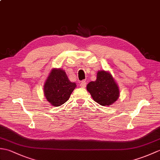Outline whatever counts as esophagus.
<instances>
[{
    "instance_id": "esophagus-1",
    "label": "esophagus",
    "mask_w": 160,
    "mask_h": 160,
    "mask_svg": "<svg viewBox=\"0 0 160 160\" xmlns=\"http://www.w3.org/2000/svg\"><path fill=\"white\" fill-rule=\"evenodd\" d=\"M86 86H87V82L85 81H82V82L80 84V87L82 88H85Z\"/></svg>"
}]
</instances>
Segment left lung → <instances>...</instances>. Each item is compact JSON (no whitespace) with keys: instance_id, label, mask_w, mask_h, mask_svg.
I'll return each mask as SVG.
<instances>
[{"instance_id":"left-lung-1","label":"left lung","mask_w":160,"mask_h":160,"mask_svg":"<svg viewBox=\"0 0 160 160\" xmlns=\"http://www.w3.org/2000/svg\"><path fill=\"white\" fill-rule=\"evenodd\" d=\"M87 90L93 100L102 106H109L120 97L118 84L108 71H98L96 80L88 84Z\"/></svg>"}]
</instances>
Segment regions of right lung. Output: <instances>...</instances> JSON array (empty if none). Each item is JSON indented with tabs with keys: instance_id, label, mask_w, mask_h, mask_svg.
I'll list each match as a JSON object with an SVG mask.
<instances>
[{
	"instance_id": "obj_1",
	"label": "right lung",
	"mask_w": 160,
	"mask_h": 160,
	"mask_svg": "<svg viewBox=\"0 0 160 160\" xmlns=\"http://www.w3.org/2000/svg\"><path fill=\"white\" fill-rule=\"evenodd\" d=\"M76 84L69 80L62 69L51 70L44 84V96L53 107H59L69 100Z\"/></svg>"
}]
</instances>
